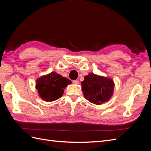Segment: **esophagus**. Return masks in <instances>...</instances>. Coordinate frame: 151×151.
Listing matches in <instances>:
<instances>
[{"label":"esophagus","mask_w":151,"mask_h":151,"mask_svg":"<svg viewBox=\"0 0 151 151\" xmlns=\"http://www.w3.org/2000/svg\"><path fill=\"white\" fill-rule=\"evenodd\" d=\"M73 83H74V84H79V81H77V80L73 81Z\"/></svg>","instance_id":"esophagus-1"}]
</instances>
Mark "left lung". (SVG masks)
Listing matches in <instances>:
<instances>
[{
    "label": "left lung",
    "instance_id": "left-lung-1",
    "mask_svg": "<svg viewBox=\"0 0 151 151\" xmlns=\"http://www.w3.org/2000/svg\"><path fill=\"white\" fill-rule=\"evenodd\" d=\"M84 98L91 103L101 104L109 101L113 94L115 83L107 77L89 74L81 82Z\"/></svg>",
    "mask_w": 151,
    "mask_h": 151
}]
</instances>
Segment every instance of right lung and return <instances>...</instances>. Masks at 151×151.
Returning <instances> with one entry per match:
<instances>
[{
    "mask_svg": "<svg viewBox=\"0 0 151 151\" xmlns=\"http://www.w3.org/2000/svg\"><path fill=\"white\" fill-rule=\"evenodd\" d=\"M36 82V89L39 96L47 102H52L60 98L66 87L72 83L69 79L55 72L39 77Z\"/></svg>",
    "mask_w": 151,
    "mask_h": 151,
    "instance_id": "add662e5",
    "label": "right lung"
}]
</instances>
